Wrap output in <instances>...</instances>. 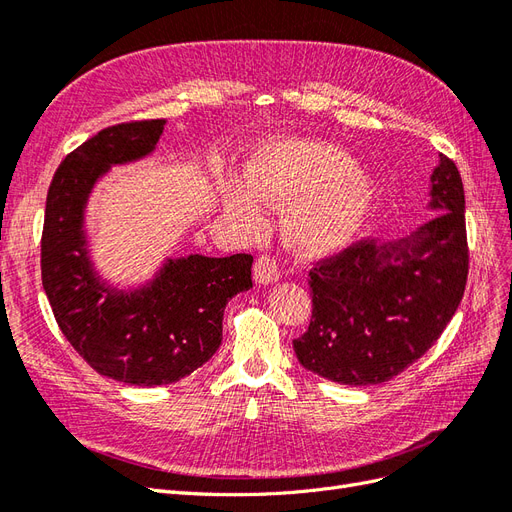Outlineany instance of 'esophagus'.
I'll list each match as a JSON object with an SVG mask.
<instances>
[{
	"instance_id": "1",
	"label": "esophagus",
	"mask_w": 512,
	"mask_h": 512,
	"mask_svg": "<svg viewBox=\"0 0 512 512\" xmlns=\"http://www.w3.org/2000/svg\"><path fill=\"white\" fill-rule=\"evenodd\" d=\"M255 281L257 283H274L281 279V270H279V261H276L272 255H259L255 261Z\"/></svg>"
}]
</instances>
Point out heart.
I'll use <instances>...</instances> for the list:
<instances>
[{
	"label": "heart",
	"instance_id": "1",
	"mask_svg": "<svg viewBox=\"0 0 512 512\" xmlns=\"http://www.w3.org/2000/svg\"><path fill=\"white\" fill-rule=\"evenodd\" d=\"M246 184L225 180L218 201L246 229L264 223V199L294 203L285 221L289 244L302 253H328L354 236L367 216L373 184L345 152L315 141H283L261 150L246 167Z\"/></svg>",
	"mask_w": 512,
	"mask_h": 512
}]
</instances>
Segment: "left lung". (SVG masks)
<instances>
[{
    "label": "left lung",
    "mask_w": 512,
    "mask_h": 512,
    "mask_svg": "<svg viewBox=\"0 0 512 512\" xmlns=\"http://www.w3.org/2000/svg\"><path fill=\"white\" fill-rule=\"evenodd\" d=\"M431 208L442 212L412 236L360 238L315 261L311 324L294 341L304 369L347 386L384 384L440 339L470 270L463 182L444 154L431 173Z\"/></svg>",
    "instance_id": "1"
}]
</instances>
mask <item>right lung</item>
Returning a JSON list of instances; mask_svg holds the SVG:
<instances>
[{
    "label": "right lung",
    "instance_id": "right-lung-1",
    "mask_svg": "<svg viewBox=\"0 0 512 512\" xmlns=\"http://www.w3.org/2000/svg\"><path fill=\"white\" fill-rule=\"evenodd\" d=\"M165 120L102 128L57 167L40 240L42 287L75 352L100 375L133 386H163L197 371L223 339L227 302L253 287V255L169 259L135 291L102 283L87 257L83 210L111 165L150 154Z\"/></svg>",
    "mask_w": 512,
    "mask_h": 512
}]
</instances>
